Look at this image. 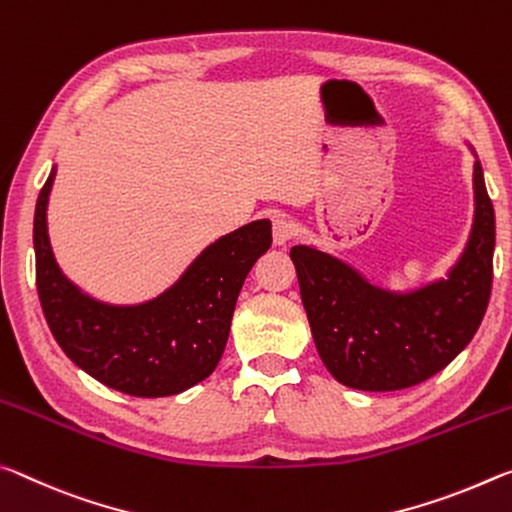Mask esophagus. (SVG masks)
I'll use <instances>...</instances> for the list:
<instances>
[{
  "mask_svg": "<svg viewBox=\"0 0 512 512\" xmlns=\"http://www.w3.org/2000/svg\"><path fill=\"white\" fill-rule=\"evenodd\" d=\"M272 238L276 245H286L292 238H295V224H292L290 217L286 215H274L272 220Z\"/></svg>",
  "mask_w": 512,
  "mask_h": 512,
  "instance_id": "obj_1",
  "label": "esophagus"
}]
</instances>
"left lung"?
Returning <instances> with one entry per match:
<instances>
[{
	"mask_svg": "<svg viewBox=\"0 0 512 512\" xmlns=\"http://www.w3.org/2000/svg\"><path fill=\"white\" fill-rule=\"evenodd\" d=\"M472 236L447 281L410 295L370 286L313 247H292L301 301L326 370L367 392L404 390L431 379L479 331L492 292L494 208L474 163Z\"/></svg>",
	"mask_w": 512,
	"mask_h": 512,
	"instance_id": "obj_1",
	"label": "left lung"
}]
</instances>
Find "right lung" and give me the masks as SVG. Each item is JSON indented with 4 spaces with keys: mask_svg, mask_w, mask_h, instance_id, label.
Returning <instances> with one entry per match:
<instances>
[{
    "mask_svg": "<svg viewBox=\"0 0 512 512\" xmlns=\"http://www.w3.org/2000/svg\"><path fill=\"white\" fill-rule=\"evenodd\" d=\"M54 170L33 217L36 286L49 331L83 372L131 397H167L204 381L220 363L236 301L254 263L272 245V224L251 222L201 251L161 297L106 306L58 270L47 236Z\"/></svg>",
    "mask_w": 512,
    "mask_h": 512,
    "instance_id": "add662e5",
    "label": "right lung"
}]
</instances>
